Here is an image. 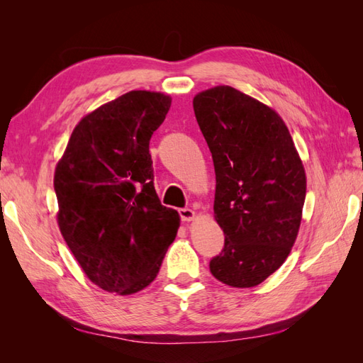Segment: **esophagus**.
<instances>
[{
    "mask_svg": "<svg viewBox=\"0 0 363 363\" xmlns=\"http://www.w3.org/2000/svg\"><path fill=\"white\" fill-rule=\"evenodd\" d=\"M179 213H180L182 221H192V219L195 218V212L192 211V208H186V207L180 208Z\"/></svg>",
    "mask_w": 363,
    "mask_h": 363,
    "instance_id": "obj_1",
    "label": "esophagus"
}]
</instances>
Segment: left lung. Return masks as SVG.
I'll return each instance as SVG.
<instances>
[{
	"mask_svg": "<svg viewBox=\"0 0 363 363\" xmlns=\"http://www.w3.org/2000/svg\"><path fill=\"white\" fill-rule=\"evenodd\" d=\"M194 112L212 152L213 212L225 236L208 267L228 286H257L281 267L298 235L303 163L283 119L235 87L199 94Z\"/></svg>",
	"mask_w": 363,
	"mask_h": 363,
	"instance_id": "8db88e82",
	"label": "left lung"
}]
</instances>
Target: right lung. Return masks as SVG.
Segmentation results:
<instances>
[{
	"instance_id": "right-lung-1",
	"label": "right lung",
	"mask_w": 363,
	"mask_h": 363,
	"mask_svg": "<svg viewBox=\"0 0 363 363\" xmlns=\"http://www.w3.org/2000/svg\"><path fill=\"white\" fill-rule=\"evenodd\" d=\"M171 107L131 91L86 115L54 174L63 239L84 274L121 295L147 288L177 235L179 213L155 189L150 139Z\"/></svg>"
}]
</instances>
